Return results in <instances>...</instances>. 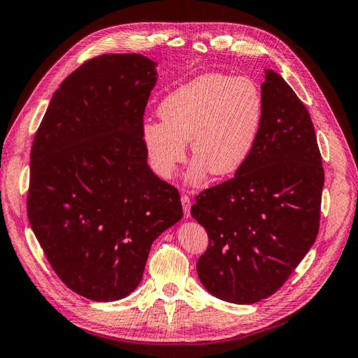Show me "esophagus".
<instances>
[{"instance_id": "1", "label": "esophagus", "mask_w": 358, "mask_h": 358, "mask_svg": "<svg viewBox=\"0 0 358 358\" xmlns=\"http://www.w3.org/2000/svg\"><path fill=\"white\" fill-rule=\"evenodd\" d=\"M180 201H182V208H183V216L185 218H189V210H191V200L189 197L187 196V194H182L180 196Z\"/></svg>"}]
</instances>
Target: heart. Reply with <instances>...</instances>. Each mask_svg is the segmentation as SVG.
I'll return each instance as SVG.
<instances>
[{
  "label": "heart",
  "instance_id": "heart-1",
  "mask_svg": "<svg viewBox=\"0 0 358 358\" xmlns=\"http://www.w3.org/2000/svg\"><path fill=\"white\" fill-rule=\"evenodd\" d=\"M161 121L142 128L150 166L170 178L187 158V142L196 158L189 179L206 173L222 178L236 173L251 157L262 131L264 100L248 78L203 74L167 94L158 106Z\"/></svg>",
  "mask_w": 358,
  "mask_h": 358
}]
</instances>
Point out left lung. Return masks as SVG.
<instances>
[{"instance_id":"8db88e82","label":"left lung","mask_w":358,"mask_h":358,"mask_svg":"<svg viewBox=\"0 0 358 358\" xmlns=\"http://www.w3.org/2000/svg\"><path fill=\"white\" fill-rule=\"evenodd\" d=\"M264 119L234 178L201 191L191 215L208 231L203 287L251 305L282 287L320 230L324 169L309 112L273 70L262 83Z\"/></svg>"}]
</instances>
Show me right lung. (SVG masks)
<instances>
[{"label": "right lung", "instance_id": "obj_1", "mask_svg": "<svg viewBox=\"0 0 358 358\" xmlns=\"http://www.w3.org/2000/svg\"><path fill=\"white\" fill-rule=\"evenodd\" d=\"M155 62L107 53L53 94L31 148L27 212L70 289L119 300L140 284L157 237L182 218L179 191L148 166L143 115Z\"/></svg>", "mask_w": 358, "mask_h": 358}]
</instances>
